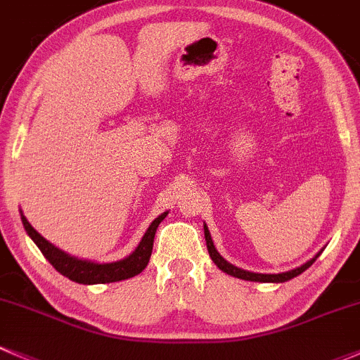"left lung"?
I'll use <instances>...</instances> for the list:
<instances>
[{"label":"left lung","mask_w":360,"mask_h":360,"mask_svg":"<svg viewBox=\"0 0 360 360\" xmlns=\"http://www.w3.org/2000/svg\"><path fill=\"white\" fill-rule=\"evenodd\" d=\"M205 237H206V246H207V253H210L211 260L217 263V266L220 270H224V272H227L229 276H234L237 279H244V281H257V283H286V281L292 279V277L300 276L302 272H305L307 269H309L310 265H312L314 262H316V258H312L310 262H307L305 265L298 266V269L295 270H290V272H283V274H255V272H248V270H243V269H237V266L232 265V263H229L227 260H224V258L220 257V253L217 251V248L213 246V240H211V236H210V231H207V227L205 225Z\"/></svg>","instance_id":"left-lung-1"}]
</instances>
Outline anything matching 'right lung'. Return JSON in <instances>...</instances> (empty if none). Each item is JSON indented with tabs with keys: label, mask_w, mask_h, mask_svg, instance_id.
Masks as SVG:
<instances>
[{
	"label": "right lung",
	"mask_w": 360,
	"mask_h": 360,
	"mask_svg": "<svg viewBox=\"0 0 360 360\" xmlns=\"http://www.w3.org/2000/svg\"><path fill=\"white\" fill-rule=\"evenodd\" d=\"M166 214L168 213H162L161 217H158L153 224H150L146 236L140 240L139 248H136L129 257L114 263H94L69 257L68 253H64V251L55 248L51 243H48L41 234H38L24 214H22V224H24L25 232H27V234L31 236V239L36 243V246L41 250L44 258H46V260L55 266V270H58L62 276L69 277L70 281L79 284H105L129 279V277L136 276V274H140L146 269L147 263H149L150 255H153L154 236L155 231H158V225L165 220Z\"/></svg>",
	"instance_id": "1"
}]
</instances>
